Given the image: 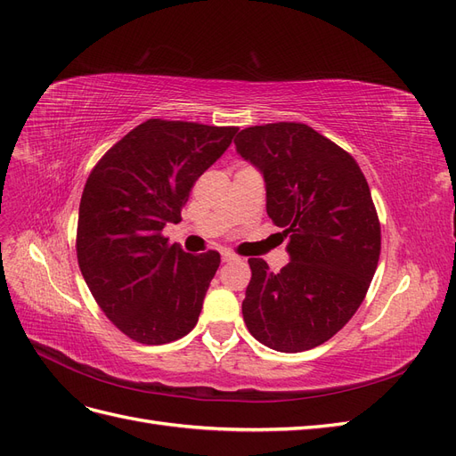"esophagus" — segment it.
<instances>
[{"mask_svg":"<svg viewBox=\"0 0 456 456\" xmlns=\"http://www.w3.org/2000/svg\"><path fill=\"white\" fill-rule=\"evenodd\" d=\"M220 258H223V262H232V260H236L238 256L233 255V253H228V251H224V253H220Z\"/></svg>","mask_w":456,"mask_h":456,"instance_id":"34e87169","label":"esophagus"}]
</instances>
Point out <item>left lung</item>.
<instances>
[{
    "mask_svg": "<svg viewBox=\"0 0 456 456\" xmlns=\"http://www.w3.org/2000/svg\"><path fill=\"white\" fill-rule=\"evenodd\" d=\"M238 154L265 176L266 213L289 240L291 262L272 272L249 258L241 305L249 333L297 354L320 346L363 302L380 256V223L360 165L305 123L247 127Z\"/></svg>",
    "mask_w": 456,
    "mask_h": 456,
    "instance_id": "obj_1",
    "label": "left lung"
}]
</instances>
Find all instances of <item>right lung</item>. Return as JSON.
Listing matches in <instances>:
<instances>
[{"label":"right lung","mask_w":456,"mask_h":456,"mask_svg":"<svg viewBox=\"0 0 456 456\" xmlns=\"http://www.w3.org/2000/svg\"><path fill=\"white\" fill-rule=\"evenodd\" d=\"M238 127L148 119L91 171L77 216V265L96 305L123 335L167 344L196 327L216 251L184 253L161 230L178 223L198 178Z\"/></svg>","instance_id":"1"}]
</instances>
